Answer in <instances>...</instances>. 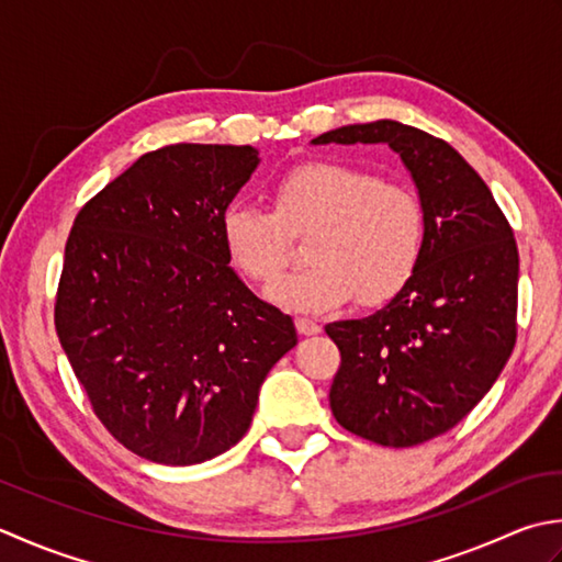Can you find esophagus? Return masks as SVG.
Here are the masks:
<instances>
[{"label":"esophagus","mask_w":562,"mask_h":562,"mask_svg":"<svg viewBox=\"0 0 562 562\" xmlns=\"http://www.w3.org/2000/svg\"><path fill=\"white\" fill-rule=\"evenodd\" d=\"M295 327L301 335H317V331L323 329V325H319L313 317H295Z\"/></svg>","instance_id":"esophagus-1"}]
</instances>
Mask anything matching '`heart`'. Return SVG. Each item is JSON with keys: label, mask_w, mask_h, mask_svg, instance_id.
Masks as SVG:
<instances>
[{"label": "heart", "mask_w": 562, "mask_h": 562, "mask_svg": "<svg viewBox=\"0 0 562 562\" xmlns=\"http://www.w3.org/2000/svg\"><path fill=\"white\" fill-rule=\"evenodd\" d=\"M311 265L267 289L291 311H325L357 293L383 303L409 283L427 247V213L415 191L371 169L335 159H307L273 181V211L233 201L221 215L227 257L257 283L289 265L293 235L311 233Z\"/></svg>", "instance_id": "heart-1"}]
</instances>
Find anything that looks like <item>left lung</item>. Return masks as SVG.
<instances>
[{
	"instance_id": "8db88e82",
	"label": "left lung",
	"mask_w": 562,
	"mask_h": 562,
	"mask_svg": "<svg viewBox=\"0 0 562 562\" xmlns=\"http://www.w3.org/2000/svg\"><path fill=\"white\" fill-rule=\"evenodd\" d=\"M313 143L391 145L425 203L415 277L373 315L325 327L341 353L329 387L339 425L393 449L425 443L485 397L517 345V239L483 177L441 137L373 121Z\"/></svg>"
}]
</instances>
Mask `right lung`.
Masks as SVG:
<instances>
[{"label":"right lung","instance_id":"right-lung-1","mask_svg":"<svg viewBox=\"0 0 562 562\" xmlns=\"http://www.w3.org/2000/svg\"><path fill=\"white\" fill-rule=\"evenodd\" d=\"M257 165L249 145L159 147L91 196L67 237L57 339L101 425L147 461L235 446L297 341L223 245L221 215Z\"/></svg>","mask_w":562,"mask_h":562}]
</instances>
